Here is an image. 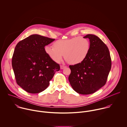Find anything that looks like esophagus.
<instances>
[{
	"instance_id": "esophagus-1",
	"label": "esophagus",
	"mask_w": 127,
	"mask_h": 127,
	"mask_svg": "<svg viewBox=\"0 0 127 127\" xmlns=\"http://www.w3.org/2000/svg\"><path fill=\"white\" fill-rule=\"evenodd\" d=\"M65 67H66V66H63V65H61V66H60V69H63L65 68Z\"/></svg>"
}]
</instances>
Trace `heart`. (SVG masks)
<instances>
[{
    "mask_svg": "<svg viewBox=\"0 0 127 127\" xmlns=\"http://www.w3.org/2000/svg\"><path fill=\"white\" fill-rule=\"evenodd\" d=\"M90 49L89 39L79 36L59 40L53 43V47L47 45L44 47L45 53L54 62L59 63L64 54L65 59L73 65L80 64L85 60Z\"/></svg>",
    "mask_w": 127,
    "mask_h": 127,
    "instance_id": "obj_1",
    "label": "heart"
}]
</instances>
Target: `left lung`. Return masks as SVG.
<instances>
[{"label": "left lung", "instance_id": "1", "mask_svg": "<svg viewBox=\"0 0 127 127\" xmlns=\"http://www.w3.org/2000/svg\"><path fill=\"white\" fill-rule=\"evenodd\" d=\"M90 49L82 63L70 65L68 79L73 90L79 94L95 93L105 85L111 68V59L106 45L97 36L87 34Z\"/></svg>", "mask_w": 127, "mask_h": 127}]
</instances>
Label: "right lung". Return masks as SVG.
I'll use <instances>...</instances> for the list:
<instances>
[{
    "label": "right lung",
    "mask_w": 127,
    "mask_h": 127,
    "mask_svg": "<svg viewBox=\"0 0 127 127\" xmlns=\"http://www.w3.org/2000/svg\"><path fill=\"white\" fill-rule=\"evenodd\" d=\"M54 39L33 34L19 42L12 58V66L16 83L28 93L36 94L49 86L58 64L45 53L44 47Z\"/></svg>",
    "instance_id": "right-lung-1"
}]
</instances>
